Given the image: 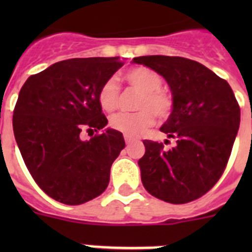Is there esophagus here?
<instances>
[{
  "instance_id": "1",
  "label": "esophagus",
  "mask_w": 252,
  "mask_h": 252,
  "mask_svg": "<svg viewBox=\"0 0 252 252\" xmlns=\"http://www.w3.org/2000/svg\"><path fill=\"white\" fill-rule=\"evenodd\" d=\"M125 141H126V144H130V142L133 141V139H132V137L126 136V135H125Z\"/></svg>"
}]
</instances>
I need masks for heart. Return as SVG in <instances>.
<instances>
[{
  "instance_id": "obj_1",
  "label": "heart",
  "mask_w": 252,
  "mask_h": 252,
  "mask_svg": "<svg viewBox=\"0 0 252 252\" xmlns=\"http://www.w3.org/2000/svg\"><path fill=\"white\" fill-rule=\"evenodd\" d=\"M124 79L131 87L141 92L137 99V112L117 113L110 119V126L116 131L130 137L140 136L149 126L155 122V115L165 119L173 108V98L161 91L162 79L157 72L148 66H136L124 73ZM120 87L115 78H108L98 91V103L102 110L111 112L117 107Z\"/></svg>"
}]
</instances>
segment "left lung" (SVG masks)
Returning a JSON list of instances; mask_svg holds the SVG:
<instances>
[{
	"label": "left lung",
	"mask_w": 252,
	"mask_h": 252,
	"mask_svg": "<svg viewBox=\"0 0 252 252\" xmlns=\"http://www.w3.org/2000/svg\"><path fill=\"white\" fill-rule=\"evenodd\" d=\"M168 83L173 110L160 127L175 145L145 140L141 182L154 197L173 204L206 194L221 178L240 127V107L230 84L203 64L180 57L133 58ZM169 140H165V144Z\"/></svg>",
	"instance_id": "obj_1"
}]
</instances>
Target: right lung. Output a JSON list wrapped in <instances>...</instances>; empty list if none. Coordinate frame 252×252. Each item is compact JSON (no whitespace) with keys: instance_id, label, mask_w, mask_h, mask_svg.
<instances>
[{"instance_id":"obj_1","label":"right lung","mask_w":252,"mask_h":252,"mask_svg":"<svg viewBox=\"0 0 252 252\" xmlns=\"http://www.w3.org/2000/svg\"><path fill=\"white\" fill-rule=\"evenodd\" d=\"M122 65L119 57L63 60L29 77L20 91L12 119L17 146L37 186L60 203H86L108 186L125 140L104 128L97 95ZM90 129L101 133L82 140Z\"/></svg>"}]
</instances>
